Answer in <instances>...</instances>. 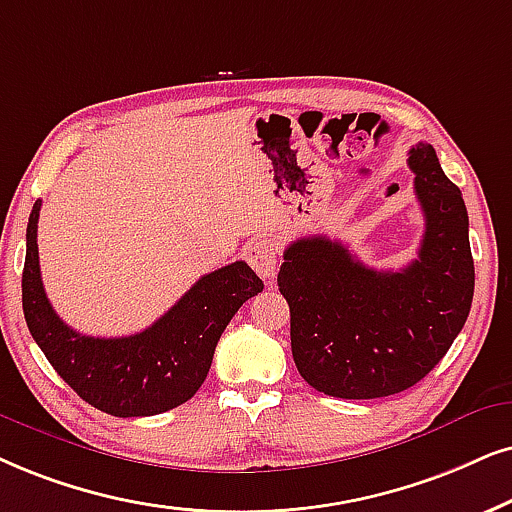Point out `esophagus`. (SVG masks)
Segmentation results:
<instances>
[{"mask_svg": "<svg viewBox=\"0 0 512 512\" xmlns=\"http://www.w3.org/2000/svg\"><path fill=\"white\" fill-rule=\"evenodd\" d=\"M245 260L257 271V276L264 278L267 283L274 281L278 271V252L274 241H269V238H255V241H250L248 248H245Z\"/></svg>", "mask_w": 512, "mask_h": 512, "instance_id": "1", "label": "esophagus"}]
</instances>
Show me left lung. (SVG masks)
<instances>
[{
	"mask_svg": "<svg viewBox=\"0 0 512 512\" xmlns=\"http://www.w3.org/2000/svg\"><path fill=\"white\" fill-rule=\"evenodd\" d=\"M425 215L418 260L401 271L366 267L326 236L290 243L278 290L290 307V347L314 390L375 399L409 390L461 333L475 293L468 210L435 148L409 151Z\"/></svg>",
	"mask_w": 512,
	"mask_h": 512,
	"instance_id": "8db88e82",
	"label": "left lung"
}]
</instances>
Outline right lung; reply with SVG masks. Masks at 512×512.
Returning a JSON list of instances; mask_svg holds the SVG:
<instances>
[{"instance_id":"right-lung-1","label":"right lung","mask_w":512,"mask_h":512,"mask_svg":"<svg viewBox=\"0 0 512 512\" xmlns=\"http://www.w3.org/2000/svg\"><path fill=\"white\" fill-rule=\"evenodd\" d=\"M42 200L28 219L23 267V314L30 335L80 397L118 418L155 416L189 401L208 378L217 340L241 304L264 283L245 262L205 274L146 331L92 338L66 326L44 293L37 252Z\"/></svg>"}]
</instances>
